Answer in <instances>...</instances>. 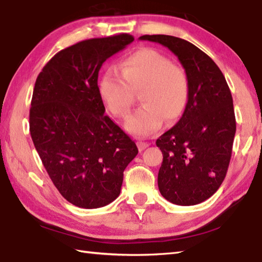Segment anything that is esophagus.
<instances>
[{
    "instance_id": "esophagus-1",
    "label": "esophagus",
    "mask_w": 262,
    "mask_h": 262,
    "mask_svg": "<svg viewBox=\"0 0 262 262\" xmlns=\"http://www.w3.org/2000/svg\"><path fill=\"white\" fill-rule=\"evenodd\" d=\"M137 146H138V150L143 151L148 146V143H146V142H137Z\"/></svg>"
}]
</instances>
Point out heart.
Masks as SVG:
<instances>
[{
    "label": "heart",
    "mask_w": 262,
    "mask_h": 262,
    "mask_svg": "<svg viewBox=\"0 0 262 262\" xmlns=\"http://www.w3.org/2000/svg\"><path fill=\"white\" fill-rule=\"evenodd\" d=\"M115 68L105 70L97 86L106 109L118 118H126L141 92L142 106L125 125L135 136H150L167 124L178 121L185 114L191 84L185 69L173 64L166 55L152 49H142L127 55Z\"/></svg>",
    "instance_id": "b5f03b06"
}]
</instances>
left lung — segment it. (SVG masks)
I'll return each mask as SVG.
<instances>
[{
    "label": "left lung",
    "instance_id": "1",
    "mask_svg": "<svg viewBox=\"0 0 262 262\" xmlns=\"http://www.w3.org/2000/svg\"><path fill=\"white\" fill-rule=\"evenodd\" d=\"M138 39L166 46L188 75L191 96L185 114L157 140L163 156L158 186L173 204H199L217 192L232 157L236 121L227 81L213 60L185 39L169 35Z\"/></svg>",
    "mask_w": 262,
    "mask_h": 262
}]
</instances>
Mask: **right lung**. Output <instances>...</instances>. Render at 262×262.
Here are the masks:
<instances>
[{"mask_svg": "<svg viewBox=\"0 0 262 262\" xmlns=\"http://www.w3.org/2000/svg\"><path fill=\"white\" fill-rule=\"evenodd\" d=\"M134 37L92 38L56 53L36 79L29 129L36 151L61 195L96 209L119 196L134 141L104 115L97 77L106 59Z\"/></svg>", "mask_w": 262, "mask_h": 262, "instance_id": "1", "label": "right lung"}]
</instances>
